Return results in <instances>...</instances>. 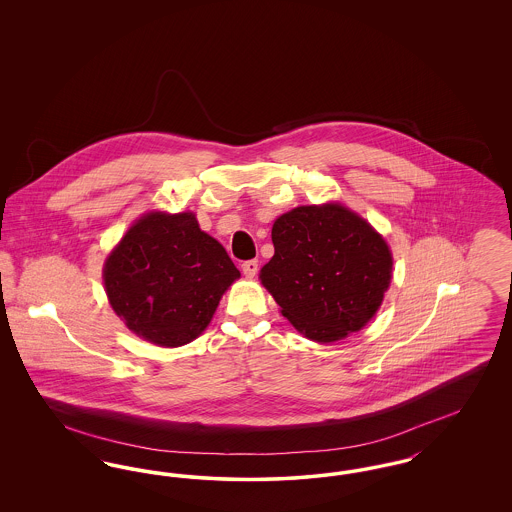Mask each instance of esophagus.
Instances as JSON below:
<instances>
[{
  "label": "esophagus",
  "mask_w": 512,
  "mask_h": 512,
  "mask_svg": "<svg viewBox=\"0 0 512 512\" xmlns=\"http://www.w3.org/2000/svg\"><path fill=\"white\" fill-rule=\"evenodd\" d=\"M242 270H244V274L247 278H253V276L257 274V270H259V261H257V259L245 261L244 265H242Z\"/></svg>",
  "instance_id": "esophagus-1"
}]
</instances>
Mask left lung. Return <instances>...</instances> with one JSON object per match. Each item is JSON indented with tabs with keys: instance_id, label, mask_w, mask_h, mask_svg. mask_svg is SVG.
Instances as JSON below:
<instances>
[{
	"instance_id": "left-lung-1",
	"label": "left lung",
	"mask_w": 512,
	"mask_h": 512,
	"mask_svg": "<svg viewBox=\"0 0 512 512\" xmlns=\"http://www.w3.org/2000/svg\"><path fill=\"white\" fill-rule=\"evenodd\" d=\"M274 255L261 284L305 338L330 343L376 315L391 282V251L340 203L303 205L272 224Z\"/></svg>"
}]
</instances>
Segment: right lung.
I'll list each match as a JSON object with an SVG mask.
<instances>
[{
	"label": "right lung",
	"instance_id": "right-lung-1",
	"mask_svg": "<svg viewBox=\"0 0 512 512\" xmlns=\"http://www.w3.org/2000/svg\"><path fill=\"white\" fill-rule=\"evenodd\" d=\"M240 270L194 213H146L111 251L103 284L113 311L136 336L161 347L194 341Z\"/></svg>",
	"mask_w": 512,
	"mask_h": 512
}]
</instances>
